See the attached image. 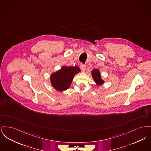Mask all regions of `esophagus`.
<instances>
[{"label": "esophagus", "instance_id": "obj_1", "mask_svg": "<svg viewBox=\"0 0 151 151\" xmlns=\"http://www.w3.org/2000/svg\"><path fill=\"white\" fill-rule=\"evenodd\" d=\"M86 65H84V64H81V65H80V68H81V71H83V72H84V71H85L86 70Z\"/></svg>", "mask_w": 151, "mask_h": 151}]
</instances>
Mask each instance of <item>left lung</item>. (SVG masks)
Here are the masks:
<instances>
[{
  "label": "left lung",
  "mask_w": 151,
  "mask_h": 151,
  "mask_svg": "<svg viewBox=\"0 0 151 151\" xmlns=\"http://www.w3.org/2000/svg\"><path fill=\"white\" fill-rule=\"evenodd\" d=\"M91 75L96 85L98 86H101L104 83V81L102 79L101 76L100 72L98 69H93L91 71Z\"/></svg>",
  "instance_id": "obj_1"
}]
</instances>
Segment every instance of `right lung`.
Segmentation results:
<instances>
[{
    "label": "right lung",
    "mask_w": 151,
    "mask_h": 151,
    "mask_svg": "<svg viewBox=\"0 0 151 151\" xmlns=\"http://www.w3.org/2000/svg\"><path fill=\"white\" fill-rule=\"evenodd\" d=\"M80 71L78 66H63L51 75V84L58 91L63 92L70 88L74 76Z\"/></svg>",
    "instance_id": "add662e5"
}]
</instances>
